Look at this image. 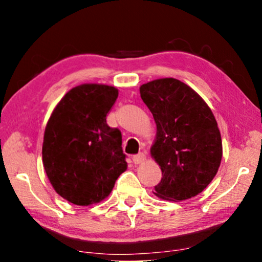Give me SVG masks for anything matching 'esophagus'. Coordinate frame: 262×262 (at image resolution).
<instances>
[{
  "label": "esophagus",
  "instance_id": "esophagus-1",
  "mask_svg": "<svg viewBox=\"0 0 262 262\" xmlns=\"http://www.w3.org/2000/svg\"><path fill=\"white\" fill-rule=\"evenodd\" d=\"M132 160H134V163H135V164L142 163L143 161L145 160V154L141 152V154H138V155H135L134 157H132Z\"/></svg>",
  "mask_w": 262,
  "mask_h": 262
}]
</instances>
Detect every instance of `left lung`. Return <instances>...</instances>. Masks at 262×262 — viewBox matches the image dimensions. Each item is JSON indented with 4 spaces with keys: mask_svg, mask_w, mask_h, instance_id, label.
Here are the masks:
<instances>
[{
    "mask_svg": "<svg viewBox=\"0 0 262 262\" xmlns=\"http://www.w3.org/2000/svg\"><path fill=\"white\" fill-rule=\"evenodd\" d=\"M156 123L151 157L162 170L154 194L181 202L205 189L216 177L223 148L212 111L198 93L173 77L139 87Z\"/></svg>",
    "mask_w": 262,
    "mask_h": 262,
    "instance_id": "obj_1",
    "label": "left lung"
}]
</instances>
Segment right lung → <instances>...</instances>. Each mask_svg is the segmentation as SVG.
<instances>
[{"instance_id": "obj_1", "label": "right lung", "mask_w": 262, "mask_h": 262, "mask_svg": "<svg viewBox=\"0 0 262 262\" xmlns=\"http://www.w3.org/2000/svg\"><path fill=\"white\" fill-rule=\"evenodd\" d=\"M117 98L112 85L80 84L63 96L46 124V175L53 189L75 205L102 202L127 168L121 132L106 123Z\"/></svg>"}]
</instances>
